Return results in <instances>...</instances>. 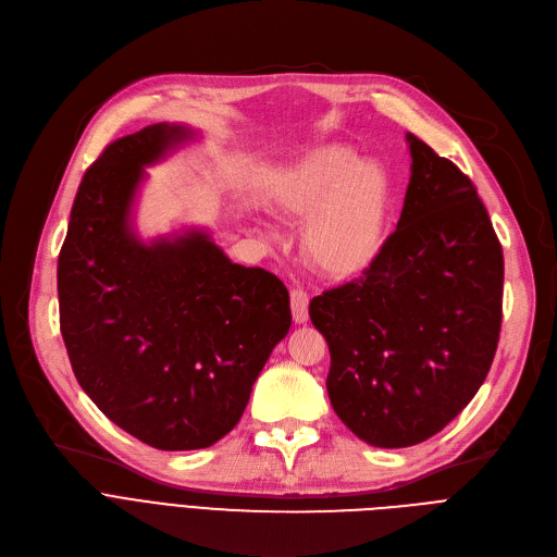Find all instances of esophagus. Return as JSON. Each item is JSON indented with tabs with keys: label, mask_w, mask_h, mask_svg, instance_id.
<instances>
[{
	"label": "esophagus",
	"mask_w": 557,
	"mask_h": 557,
	"mask_svg": "<svg viewBox=\"0 0 557 557\" xmlns=\"http://www.w3.org/2000/svg\"><path fill=\"white\" fill-rule=\"evenodd\" d=\"M290 313H294L296 323H307V318H309V294L300 286L290 288Z\"/></svg>",
	"instance_id": "esophagus-1"
}]
</instances>
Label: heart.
Here are the masks:
<instances>
[{"mask_svg":"<svg viewBox=\"0 0 557 557\" xmlns=\"http://www.w3.org/2000/svg\"><path fill=\"white\" fill-rule=\"evenodd\" d=\"M271 196L288 214H309L307 248L330 273H355L384 244L391 178L374 160L343 144H327L288 166Z\"/></svg>","mask_w":557,"mask_h":557,"instance_id":"obj_1","label":"heart"}]
</instances>
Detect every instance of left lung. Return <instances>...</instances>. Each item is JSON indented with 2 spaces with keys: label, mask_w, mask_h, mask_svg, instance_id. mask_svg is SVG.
I'll use <instances>...</instances> for the list:
<instances>
[{
  "label": "left lung",
  "mask_w": 557,
  "mask_h": 557,
  "mask_svg": "<svg viewBox=\"0 0 557 557\" xmlns=\"http://www.w3.org/2000/svg\"><path fill=\"white\" fill-rule=\"evenodd\" d=\"M411 181L395 232L361 277L309 302L332 355L343 424L399 449L472 401L502 332L504 250L472 181L408 133Z\"/></svg>",
  "instance_id": "8db88e82"
}]
</instances>
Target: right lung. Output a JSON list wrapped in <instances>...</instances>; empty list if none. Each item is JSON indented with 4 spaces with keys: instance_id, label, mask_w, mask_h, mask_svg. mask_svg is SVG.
Here are the masks:
<instances>
[{
    "instance_id": "right-lung-1",
    "label": "right lung",
    "mask_w": 557,
    "mask_h": 557,
    "mask_svg": "<svg viewBox=\"0 0 557 557\" xmlns=\"http://www.w3.org/2000/svg\"><path fill=\"white\" fill-rule=\"evenodd\" d=\"M191 137L153 124L108 144L83 175L58 255L61 334L81 388L164 451L210 447L237 426L290 327L282 280L232 263L208 232L151 244L135 234L144 166Z\"/></svg>"
}]
</instances>
